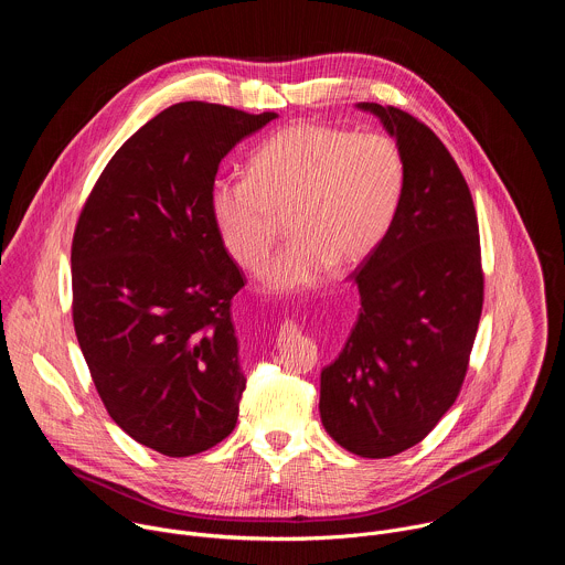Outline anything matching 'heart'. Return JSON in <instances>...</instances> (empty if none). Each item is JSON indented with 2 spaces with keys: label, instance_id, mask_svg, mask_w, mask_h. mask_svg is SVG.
<instances>
[{
  "label": "heart",
  "instance_id": "1",
  "mask_svg": "<svg viewBox=\"0 0 565 565\" xmlns=\"http://www.w3.org/2000/svg\"><path fill=\"white\" fill-rule=\"evenodd\" d=\"M248 170L250 179L212 183L210 214L227 255L255 277L266 275L286 216L292 241L270 275L277 290L364 264L407 188L405 156L393 138L308 122L273 136Z\"/></svg>",
  "mask_w": 565,
  "mask_h": 565
}]
</instances>
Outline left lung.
<instances>
[{
    "label": "left lung",
    "mask_w": 565,
    "mask_h": 565,
    "mask_svg": "<svg viewBox=\"0 0 565 565\" xmlns=\"http://www.w3.org/2000/svg\"><path fill=\"white\" fill-rule=\"evenodd\" d=\"M395 138L407 188L377 250L353 273L360 317L321 371V425L347 451L418 445L456 402L482 310L478 218L456 160L412 114L360 103Z\"/></svg>",
    "instance_id": "1"
}]
</instances>
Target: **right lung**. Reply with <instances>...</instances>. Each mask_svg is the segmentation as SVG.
Instances as JSON below:
<instances>
[{
	"label": "right lung",
	"instance_id": "1",
	"mask_svg": "<svg viewBox=\"0 0 565 565\" xmlns=\"http://www.w3.org/2000/svg\"><path fill=\"white\" fill-rule=\"evenodd\" d=\"M179 103L96 181L71 244L73 327L114 423L172 458L232 434L246 377L230 317L244 275L210 214L221 158L275 120Z\"/></svg>",
	"mask_w": 565,
	"mask_h": 565
}]
</instances>
